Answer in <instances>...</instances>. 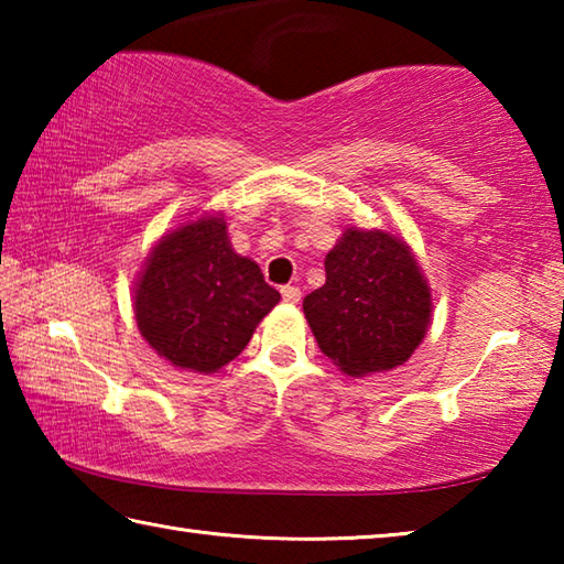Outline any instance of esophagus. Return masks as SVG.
<instances>
[{
    "label": "esophagus",
    "mask_w": 564,
    "mask_h": 564,
    "mask_svg": "<svg viewBox=\"0 0 564 564\" xmlns=\"http://www.w3.org/2000/svg\"><path fill=\"white\" fill-rule=\"evenodd\" d=\"M281 295H283L285 303H299L301 301V289H299V285H283Z\"/></svg>",
    "instance_id": "esophagus-1"
}]
</instances>
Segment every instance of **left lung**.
<instances>
[{
  "mask_svg": "<svg viewBox=\"0 0 564 564\" xmlns=\"http://www.w3.org/2000/svg\"><path fill=\"white\" fill-rule=\"evenodd\" d=\"M318 348L352 378L403 366L431 323V291L410 248L348 228L326 256V283L303 299Z\"/></svg>",
  "mask_w": 564,
  "mask_h": 564,
  "instance_id": "8db88e82",
  "label": "left lung"
}]
</instances>
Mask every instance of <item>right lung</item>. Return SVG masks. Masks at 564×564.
<instances>
[{"mask_svg": "<svg viewBox=\"0 0 564 564\" xmlns=\"http://www.w3.org/2000/svg\"><path fill=\"white\" fill-rule=\"evenodd\" d=\"M281 301L259 263L238 256L224 218L181 226L161 241L133 295L141 336L176 368L214 373Z\"/></svg>", "mask_w": 564, "mask_h": 564, "instance_id": "right-lung-1", "label": "right lung"}]
</instances>
